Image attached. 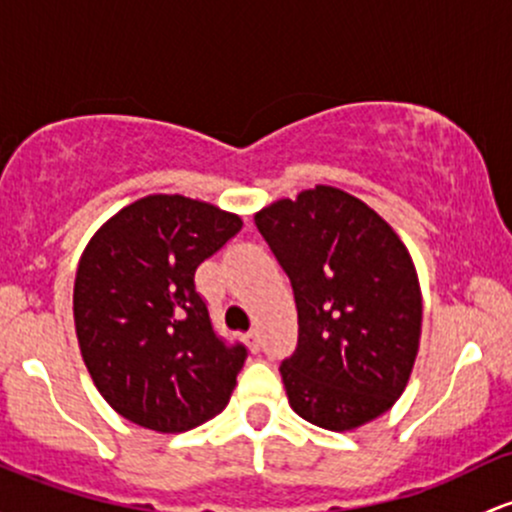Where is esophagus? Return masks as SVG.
<instances>
[{
	"label": "esophagus",
	"instance_id": "esophagus-1",
	"mask_svg": "<svg viewBox=\"0 0 512 512\" xmlns=\"http://www.w3.org/2000/svg\"><path fill=\"white\" fill-rule=\"evenodd\" d=\"M247 345H250L252 352L260 350V335H257V330H250V333H247Z\"/></svg>",
	"mask_w": 512,
	"mask_h": 512
}]
</instances>
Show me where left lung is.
<instances>
[{
	"label": "left lung",
	"mask_w": 512,
	"mask_h": 512,
	"mask_svg": "<svg viewBox=\"0 0 512 512\" xmlns=\"http://www.w3.org/2000/svg\"><path fill=\"white\" fill-rule=\"evenodd\" d=\"M294 286L299 345L279 372L289 406L347 432L406 391L420 347L423 294L398 233L362 199L316 184L255 213Z\"/></svg>",
	"instance_id": "1"
}]
</instances>
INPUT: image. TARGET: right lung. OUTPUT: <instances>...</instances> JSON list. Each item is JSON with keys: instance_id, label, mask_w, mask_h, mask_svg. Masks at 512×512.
I'll list each match as a JSON object with an SVG mask.
<instances>
[{"instance_id": "add662e5", "label": "right lung", "mask_w": 512, "mask_h": 512, "mask_svg": "<svg viewBox=\"0 0 512 512\" xmlns=\"http://www.w3.org/2000/svg\"><path fill=\"white\" fill-rule=\"evenodd\" d=\"M240 228L238 213L150 194L84 247L72 291L84 367L104 401L140 428L184 432L228 406L247 352L213 333L194 272Z\"/></svg>"}]
</instances>
